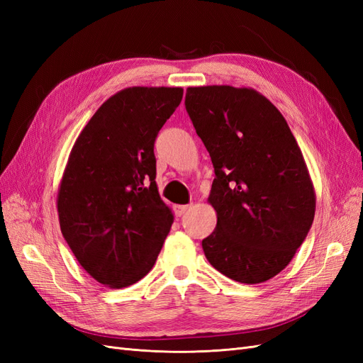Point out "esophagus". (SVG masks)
<instances>
[{
  "label": "esophagus",
  "mask_w": 363,
  "mask_h": 363,
  "mask_svg": "<svg viewBox=\"0 0 363 363\" xmlns=\"http://www.w3.org/2000/svg\"><path fill=\"white\" fill-rule=\"evenodd\" d=\"M189 208V206H174V213H175V216H182L186 211H188Z\"/></svg>",
  "instance_id": "34e87169"
}]
</instances>
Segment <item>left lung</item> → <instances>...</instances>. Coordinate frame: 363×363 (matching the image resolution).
<instances>
[{"instance_id": "left-lung-1", "label": "left lung", "mask_w": 363, "mask_h": 363, "mask_svg": "<svg viewBox=\"0 0 363 363\" xmlns=\"http://www.w3.org/2000/svg\"><path fill=\"white\" fill-rule=\"evenodd\" d=\"M196 135L211 155L216 227L203 250L225 277L256 284L289 265L312 227L316 196L286 119L251 87H188Z\"/></svg>"}]
</instances>
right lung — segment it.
<instances>
[{
    "label": "right lung",
    "mask_w": 363,
    "mask_h": 363,
    "mask_svg": "<svg viewBox=\"0 0 363 363\" xmlns=\"http://www.w3.org/2000/svg\"><path fill=\"white\" fill-rule=\"evenodd\" d=\"M182 98V87H125L101 104L69 152L57 192L60 230L104 286L145 277L169 233L174 215L157 191L155 140Z\"/></svg>",
    "instance_id": "1"
}]
</instances>
